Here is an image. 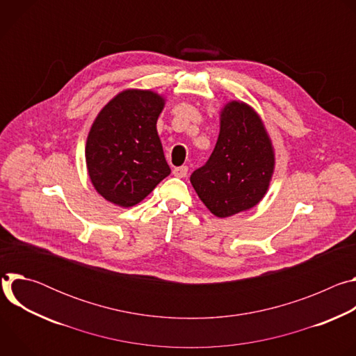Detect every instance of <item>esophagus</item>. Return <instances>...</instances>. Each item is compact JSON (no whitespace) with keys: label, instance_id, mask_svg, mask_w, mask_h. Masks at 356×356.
Returning <instances> with one entry per match:
<instances>
[{"label":"esophagus","instance_id":"esophagus-1","mask_svg":"<svg viewBox=\"0 0 356 356\" xmlns=\"http://www.w3.org/2000/svg\"><path fill=\"white\" fill-rule=\"evenodd\" d=\"M187 172H188V168L187 166H179V168H175L173 169V175L176 177H186L187 176Z\"/></svg>","mask_w":356,"mask_h":356}]
</instances>
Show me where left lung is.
Masks as SVG:
<instances>
[{
	"mask_svg": "<svg viewBox=\"0 0 356 356\" xmlns=\"http://www.w3.org/2000/svg\"><path fill=\"white\" fill-rule=\"evenodd\" d=\"M275 168L269 135L248 104L231 101L221 111L218 140L190 181L206 207L225 218L255 207L268 191Z\"/></svg>",
	"mask_w": 356,
	"mask_h": 356,
	"instance_id": "obj_1",
	"label": "left lung"
}]
</instances>
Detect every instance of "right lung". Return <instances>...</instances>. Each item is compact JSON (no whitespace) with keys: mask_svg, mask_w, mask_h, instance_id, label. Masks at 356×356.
Listing matches in <instances>:
<instances>
[{"mask_svg":"<svg viewBox=\"0 0 356 356\" xmlns=\"http://www.w3.org/2000/svg\"><path fill=\"white\" fill-rule=\"evenodd\" d=\"M165 99L149 90H125L97 115L86 143L95 190L120 207L142 201L170 168L156 131Z\"/></svg>","mask_w":356,"mask_h":356,"instance_id":"1","label":"right lung"}]
</instances>
